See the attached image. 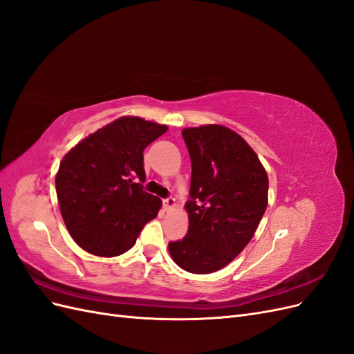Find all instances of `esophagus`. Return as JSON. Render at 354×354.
Instances as JSON below:
<instances>
[{"instance_id":"esophagus-1","label":"esophagus","mask_w":354,"mask_h":354,"mask_svg":"<svg viewBox=\"0 0 354 354\" xmlns=\"http://www.w3.org/2000/svg\"><path fill=\"white\" fill-rule=\"evenodd\" d=\"M162 203H164L165 211H169V209H173V208L176 207V199L169 196V198H165V199L162 201Z\"/></svg>"}]
</instances>
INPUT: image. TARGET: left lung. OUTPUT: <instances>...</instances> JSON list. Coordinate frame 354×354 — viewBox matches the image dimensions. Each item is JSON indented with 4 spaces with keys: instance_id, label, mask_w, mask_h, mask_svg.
<instances>
[{
    "instance_id": "1",
    "label": "left lung",
    "mask_w": 354,
    "mask_h": 354,
    "mask_svg": "<svg viewBox=\"0 0 354 354\" xmlns=\"http://www.w3.org/2000/svg\"><path fill=\"white\" fill-rule=\"evenodd\" d=\"M192 160L189 230L168 250L181 269H223L254 236L267 208L269 178L243 138L223 125L181 131Z\"/></svg>"
}]
</instances>
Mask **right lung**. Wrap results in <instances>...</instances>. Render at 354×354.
<instances>
[{
  "label": "right lung",
  "instance_id": "1",
  "mask_svg": "<svg viewBox=\"0 0 354 354\" xmlns=\"http://www.w3.org/2000/svg\"><path fill=\"white\" fill-rule=\"evenodd\" d=\"M165 131V125L122 116L85 137L60 160V212L82 250L121 255L158 216L160 199L143 190V151Z\"/></svg>",
  "mask_w": 354,
  "mask_h": 354
}]
</instances>
